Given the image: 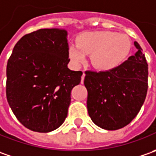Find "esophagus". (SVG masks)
<instances>
[{
	"label": "esophagus",
	"mask_w": 156,
	"mask_h": 156,
	"mask_svg": "<svg viewBox=\"0 0 156 156\" xmlns=\"http://www.w3.org/2000/svg\"><path fill=\"white\" fill-rule=\"evenodd\" d=\"M84 77H85V74H84V73H83V75H82V77H81V83H83V79H84Z\"/></svg>",
	"instance_id": "1"
}]
</instances>
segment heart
<instances>
[{"mask_svg": "<svg viewBox=\"0 0 156 156\" xmlns=\"http://www.w3.org/2000/svg\"><path fill=\"white\" fill-rule=\"evenodd\" d=\"M131 43L124 34L113 31L88 32L80 35L78 45L69 47V57L76 66L91 55L92 66L100 71L108 72L120 66L130 51Z\"/></svg>", "mask_w": 156, "mask_h": 156, "instance_id": "obj_1", "label": "heart"}]
</instances>
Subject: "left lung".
I'll list each match as a JSON object with an SVG mask.
<instances>
[{
  "label": "left lung",
  "instance_id": "1",
  "mask_svg": "<svg viewBox=\"0 0 156 156\" xmlns=\"http://www.w3.org/2000/svg\"><path fill=\"white\" fill-rule=\"evenodd\" d=\"M120 66L108 72L86 71L83 83L88 91L87 109L96 125L116 130L136 116L148 90V64L142 47Z\"/></svg>",
  "mask_w": 156,
  "mask_h": 156
}]
</instances>
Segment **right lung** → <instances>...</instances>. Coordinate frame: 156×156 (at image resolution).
Returning a JSON list of instances; mask_svg holds the SVG:
<instances>
[{
    "label": "right lung",
    "mask_w": 156,
    "mask_h": 156,
    "mask_svg": "<svg viewBox=\"0 0 156 156\" xmlns=\"http://www.w3.org/2000/svg\"><path fill=\"white\" fill-rule=\"evenodd\" d=\"M67 32L45 28L24 35L7 65L6 94L19 122L30 130L47 133L67 116L71 92L81 71H71Z\"/></svg>",
    "instance_id": "add662e5"
}]
</instances>
